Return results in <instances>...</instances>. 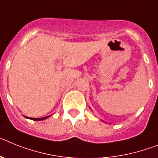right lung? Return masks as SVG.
Here are the masks:
<instances>
[{"mask_svg":"<svg viewBox=\"0 0 158 158\" xmlns=\"http://www.w3.org/2000/svg\"><path fill=\"white\" fill-rule=\"evenodd\" d=\"M26 118L34 121H41V120H44V119L48 118H49V116H46V117H44V118H28V117H26Z\"/></svg>","mask_w":158,"mask_h":158,"instance_id":"1","label":"right lung"}]
</instances>
